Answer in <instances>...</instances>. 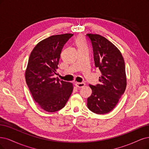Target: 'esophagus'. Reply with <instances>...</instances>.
Listing matches in <instances>:
<instances>
[{
	"label": "esophagus",
	"instance_id": "1",
	"mask_svg": "<svg viewBox=\"0 0 149 149\" xmlns=\"http://www.w3.org/2000/svg\"><path fill=\"white\" fill-rule=\"evenodd\" d=\"M75 85L77 87H78V88H82V87H85V84L84 82H81V83L75 82Z\"/></svg>",
	"mask_w": 149,
	"mask_h": 149
}]
</instances>
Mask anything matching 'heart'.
<instances>
[{
	"instance_id": "obj_1",
	"label": "heart",
	"mask_w": 149,
	"mask_h": 149,
	"mask_svg": "<svg viewBox=\"0 0 149 149\" xmlns=\"http://www.w3.org/2000/svg\"><path fill=\"white\" fill-rule=\"evenodd\" d=\"M76 45L77 46L78 48H82V47H87L85 38L82 36H79L75 40Z\"/></svg>"
}]
</instances>
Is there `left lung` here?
<instances>
[{
    "mask_svg": "<svg viewBox=\"0 0 149 149\" xmlns=\"http://www.w3.org/2000/svg\"><path fill=\"white\" fill-rule=\"evenodd\" d=\"M93 46L94 61L102 75L100 84L89 85L92 95L87 99V107L92 112L103 114L116 106L127 85L125 63L118 47L107 38L88 33Z\"/></svg>",
    "mask_w": 149,
    "mask_h": 149,
    "instance_id": "left-lung-1",
    "label": "left lung"
}]
</instances>
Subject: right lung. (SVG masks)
I'll return each mask as SVG.
<instances>
[{
	"instance_id": "right-lung-1",
	"label": "right lung",
	"mask_w": 149,
	"mask_h": 149,
	"mask_svg": "<svg viewBox=\"0 0 149 149\" xmlns=\"http://www.w3.org/2000/svg\"><path fill=\"white\" fill-rule=\"evenodd\" d=\"M71 33L52 35L39 42L31 51L25 80L34 100L45 111L53 113L65 107L73 84L54 78L62 47Z\"/></svg>"
}]
</instances>
